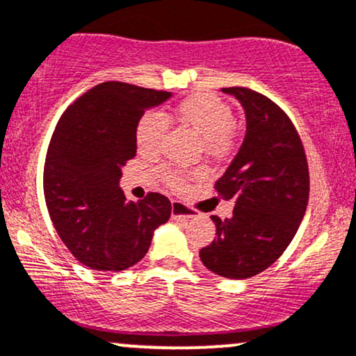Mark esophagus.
<instances>
[{
  "instance_id": "esophagus-1",
  "label": "esophagus",
  "mask_w": 356,
  "mask_h": 356,
  "mask_svg": "<svg viewBox=\"0 0 356 356\" xmlns=\"http://www.w3.org/2000/svg\"><path fill=\"white\" fill-rule=\"evenodd\" d=\"M192 217H195V211H192L189 205L184 202H179V200H174L172 202V219L179 220H189Z\"/></svg>"
}]
</instances>
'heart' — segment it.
I'll list each match as a JSON object with an SVG mask.
<instances>
[{
  "label": "heart",
  "instance_id": "1",
  "mask_svg": "<svg viewBox=\"0 0 356 356\" xmlns=\"http://www.w3.org/2000/svg\"><path fill=\"white\" fill-rule=\"evenodd\" d=\"M179 118L191 126L204 139V145L211 152H222L232 143L234 113L224 101L213 94H194L184 99L177 108ZM165 114L159 111L145 113L136 127V143L140 152H159L162 139L167 131ZM162 179L169 187L181 191L189 182L191 174L175 169L162 170Z\"/></svg>",
  "mask_w": 356,
  "mask_h": 356
}]
</instances>
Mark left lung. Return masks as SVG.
Here are the masks:
<instances>
[{"instance_id":"8db88e82","label":"left lung","mask_w":356,"mask_h":356,"mask_svg":"<svg viewBox=\"0 0 356 356\" xmlns=\"http://www.w3.org/2000/svg\"><path fill=\"white\" fill-rule=\"evenodd\" d=\"M245 111V137L237 156L216 182L235 199L230 219H211L216 235L199 252L209 270L227 278L264 272L285 252L305 216L310 177L297 129L275 102L247 88H222Z\"/></svg>"}]
</instances>
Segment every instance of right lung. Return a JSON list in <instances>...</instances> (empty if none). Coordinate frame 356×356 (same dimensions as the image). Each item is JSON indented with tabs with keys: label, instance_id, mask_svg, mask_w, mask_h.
Masks as SVG:
<instances>
[{
	"label": "right lung",
	"instance_id": "add662e5",
	"mask_svg": "<svg viewBox=\"0 0 356 356\" xmlns=\"http://www.w3.org/2000/svg\"><path fill=\"white\" fill-rule=\"evenodd\" d=\"M172 92L119 81L94 86L64 111L44 162V199L64 245L94 270L121 272L144 259L154 230L170 217V200L149 192L127 202L122 167L136 156L145 109Z\"/></svg>",
	"mask_w": 356,
	"mask_h": 356
}]
</instances>
